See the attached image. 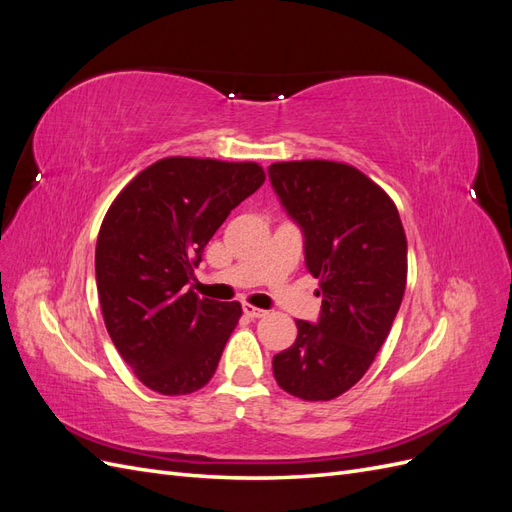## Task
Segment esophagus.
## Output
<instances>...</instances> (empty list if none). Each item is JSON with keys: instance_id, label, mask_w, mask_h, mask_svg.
Instances as JSON below:
<instances>
[{"instance_id": "esophagus-1", "label": "esophagus", "mask_w": 512, "mask_h": 512, "mask_svg": "<svg viewBox=\"0 0 512 512\" xmlns=\"http://www.w3.org/2000/svg\"><path fill=\"white\" fill-rule=\"evenodd\" d=\"M243 314L250 316V318H262V316H267L265 309L254 307V305H250V303H243Z\"/></svg>"}]
</instances>
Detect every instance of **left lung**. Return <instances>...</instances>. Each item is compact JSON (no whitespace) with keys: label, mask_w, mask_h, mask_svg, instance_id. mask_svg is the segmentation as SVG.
<instances>
[{"label":"left lung","mask_w":512,"mask_h":512,"mask_svg":"<svg viewBox=\"0 0 512 512\" xmlns=\"http://www.w3.org/2000/svg\"><path fill=\"white\" fill-rule=\"evenodd\" d=\"M269 179L303 230L322 297L318 322L297 320L294 344L273 356V376L294 397L329 401L365 376L391 333L406 290V232L391 196L350 164L275 162Z\"/></svg>","instance_id":"obj_1"}]
</instances>
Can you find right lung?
<instances>
[{
    "label": "right lung",
    "instance_id": "add662e5",
    "mask_svg": "<svg viewBox=\"0 0 512 512\" xmlns=\"http://www.w3.org/2000/svg\"><path fill=\"white\" fill-rule=\"evenodd\" d=\"M265 183L256 162L164 158L108 207L98 232L96 284L106 331L145 386L188 395L211 380L241 303L188 288L228 213Z\"/></svg>",
    "mask_w": 512,
    "mask_h": 512
}]
</instances>
